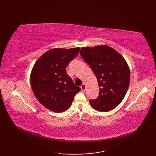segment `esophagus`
Wrapping results in <instances>:
<instances>
[{
	"mask_svg": "<svg viewBox=\"0 0 156 156\" xmlns=\"http://www.w3.org/2000/svg\"><path fill=\"white\" fill-rule=\"evenodd\" d=\"M80 88H81V89H82V90L83 91V92H84L85 90H86V84L83 83V84H82L81 85Z\"/></svg>",
	"mask_w": 156,
	"mask_h": 156,
	"instance_id": "34e87169",
	"label": "esophagus"
}]
</instances>
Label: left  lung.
Returning <instances> with one entry per match:
<instances>
[{
	"label": "left lung",
	"instance_id": "left-lung-1",
	"mask_svg": "<svg viewBox=\"0 0 156 156\" xmlns=\"http://www.w3.org/2000/svg\"><path fill=\"white\" fill-rule=\"evenodd\" d=\"M80 55L97 78L98 97L90 100L94 109L108 112L121 103L130 83V71L121 55L107 45L81 48Z\"/></svg>",
	"mask_w": 156,
	"mask_h": 156
}]
</instances>
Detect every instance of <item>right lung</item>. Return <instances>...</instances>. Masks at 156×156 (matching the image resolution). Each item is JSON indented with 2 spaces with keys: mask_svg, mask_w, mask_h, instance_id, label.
<instances>
[{
  "mask_svg": "<svg viewBox=\"0 0 156 156\" xmlns=\"http://www.w3.org/2000/svg\"><path fill=\"white\" fill-rule=\"evenodd\" d=\"M79 51L80 48L52 49L35 62L30 78L32 90L39 102L49 110L56 112L66 111L80 91L66 71Z\"/></svg>",
  "mask_w": 156,
  "mask_h": 156,
  "instance_id": "add662e5",
  "label": "right lung"
}]
</instances>
